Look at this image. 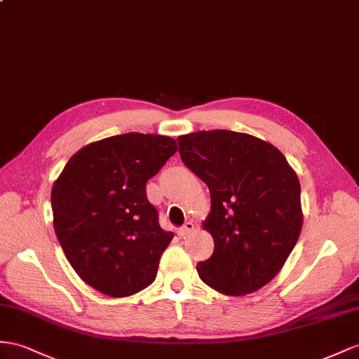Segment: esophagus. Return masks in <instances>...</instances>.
Listing matches in <instances>:
<instances>
[{
  "label": "esophagus",
  "mask_w": 359,
  "mask_h": 359,
  "mask_svg": "<svg viewBox=\"0 0 359 359\" xmlns=\"http://www.w3.org/2000/svg\"><path fill=\"white\" fill-rule=\"evenodd\" d=\"M196 231V224H194V222H187L185 224H183L179 231H177V233H179V236H188L189 233H192Z\"/></svg>",
  "instance_id": "obj_1"
}]
</instances>
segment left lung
Wrapping results in <instances>:
<instances>
[{
	"label": "left lung",
	"mask_w": 359,
	"mask_h": 359,
	"mask_svg": "<svg viewBox=\"0 0 359 359\" xmlns=\"http://www.w3.org/2000/svg\"><path fill=\"white\" fill-rule=\"evenodd\" d=\"M183 163L210 192L203 229L214 253L200 279L226 296H245L278 274L296 245L303 212L300 182L285 156L259 137L201 130L177 137Z\"/></svg>",
	"instance_id": "8db88e82"
}]
</instances>
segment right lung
I'll return each mask as SVG.
<instances>
[{"label":"right lung","instance_id":"right-lung-1","mask_svg":"<svg viewBox=\"0 0 359 359\" xmlns=\"http://www.w3.org/2000/svg\"><path fill=\"white\" fill-rule=\"evenodd\" d=\"M176 151L170 136H110L80 149L54 182L53 224L63 253L106 296H132L156 279L174 235L159 226L145 183Z\"/></svg>","mask_w":359,"mask_h":359}]
</instances>
